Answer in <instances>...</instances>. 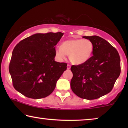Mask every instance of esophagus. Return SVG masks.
I'll return each mask as SVG.
<instances>
[{
    "label": "esophagus",
    "mask_w": 128,
    "mask_h": 128,
    "mask_svg": "<svg viewBox=\"0 0 128 128\" xmlns=\"http://www.w3.org/2000/svg\"><path fill=\"white\" fill-rule=\"evenodd\" d=\"M70 69V65L68 64L67 65V69Z\"/></svg>",
    "instance_id": "34e87169"
}]
</instances>
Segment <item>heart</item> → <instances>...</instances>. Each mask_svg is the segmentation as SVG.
<instances>
[{"label":"heart","instance_id":"heart-1","mask_svg":"<svg viewBox=\"0 0 128 128\" xmlns=\"http://www.w3.org/2000/svg\"><path fill=\"white\" fill-rule=\"evenodd\" d=\"M93 44L90 40L71 39L64 41L61 46L56 48V55L59 59H65L69 55L70 62L73 64H80L86 62L92 56Z\"/></svg>","mask_w":128,"mask_h":128}]
</instances>
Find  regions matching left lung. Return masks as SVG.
I'll use <instances>...</instances> for the list:
<instances>
[{
	"instance_id": "obj_1",
	"label": "left lung",
	"mask_w": 128,
	"mask_h": 128,
	"mask_svg": "<svg viewBox=\"0 0 128 128\" xmlns=\"http://www.w3.org/2000/svg\"><path fill=\"white\" fill-rule=\"evenodd\" d=\"M93 44L92 55L84 64L71 66L73 92L82 98L94 100L109 93L120 73L118 51L98 36H84Z\"/></svg>"
}]
</instances>
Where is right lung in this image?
<instances>
[{"instance_id": "add662e5", "label": "right lung", "mask_w": 128, "mask_h": 128, "mask_svg": "<svg viewBox=\"0 0 128 128\" xmlns=\"http://www.w3.org/2000/svg\"><path fill=\"white\" fill-rule=\"evenodd\" d=\"M64 33L36 34L16 45L9 64L14 88L26 97L45 98L53 92L66 63L55 61V46Z\"/></svg>"}]
</instances>
